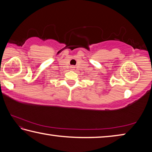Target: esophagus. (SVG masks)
Masks as SVG:
<instances>
[{"instance_id": "obj_1", "label": "esophagus", "mask_w": 152, "mask_h": 152, "mask_svg": "<svg viewBox=\"0 0 152 152\" xmlns=\"http://www.w3.org/2000/svg\"><path fill=\"white\" fill-rule=\"evenodd\" d=\"M74 66H71V68H72V69H74Z\"/></svg>"}]
</instances>
